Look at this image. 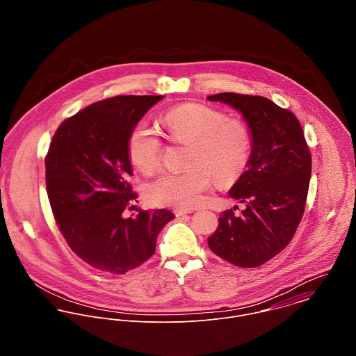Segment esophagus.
<instances>
[{"label": "esophagus", "mask_w": 356, "mask_h": 356, "mask_svg": "<svg viewBox=\"0 0 356 356\" xmlns=\"http://www.w3.org/2000/svg\"><path fill=\"white\" fill-rule=\"evenodd\" d=\"M193 212V209H182V208H177L175 211H174V213L177 215V216H182V215H185V213H192Z\"/></svg>", "instance_id": "34e87169"}]
</instances>
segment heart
Returning <instances> with one entry per match:
<instances>
[{
  "label": "heart",
  "mask_w": 356,
  "mask_h": 356,
  "mask_svg": "<svg viewBox=\"0 0 356 356\" xmlns=\"http://www.w3.org/2000/svg\"><path fill=\"white\" fill-rule=\"evenodd\" d=\"M168 138L189 145L184 172H165L145 186V197L154 205L192 208L202 203L211 177L220 185H230L245 170L252 133L248 124L204 104H182L163 118ZM127 156L143 171H153L161 157V141L144 122L137 123L127 138Z\"/></svg>",
  "instance_id": "heart-1"
}]
</instances>
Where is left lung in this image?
Wrapping results in <instances>:
<instances>
[{
	"mask_svg": "<svg viewBox=\"0 0 356 356\" xmlns=\"http://www.w3.org/2000/svg\"><path fill=\"white\" fill-rule=\"evenodd\" d=\"M209 102L230 105L252 133L247 171L229 191L245 204L241 215L223 211L208 237L213 254L238 267H257L292 240L305 212L311 177V153L298 118L260 96L219 93Z\"/></svg>",
	"mask_w": 356,
	"mask_h": 356,
	"instance_id": "8db88e82",
	"label": "left lung"
}]
</instances>
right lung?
Wrapping results in <instances>:
<instances>
[{"label":"right lung","instance_id":"obj_1","mask_svg":"<svg viewBox=\"0 0 356 356\" xmlns=\"http://www.w3.org/2000/svg\"><path fill=\"white\" fill-rule=\"evenodd\" d=\"M163 96H116L65 119L45 157L47 191L57 226L70 248L90 266L124 274L148 260L161 229L174 219L167 209L124 218L138 196L127 138Z\"/></svg>","mask_w":356,"mask_h":356}]
</instances>
